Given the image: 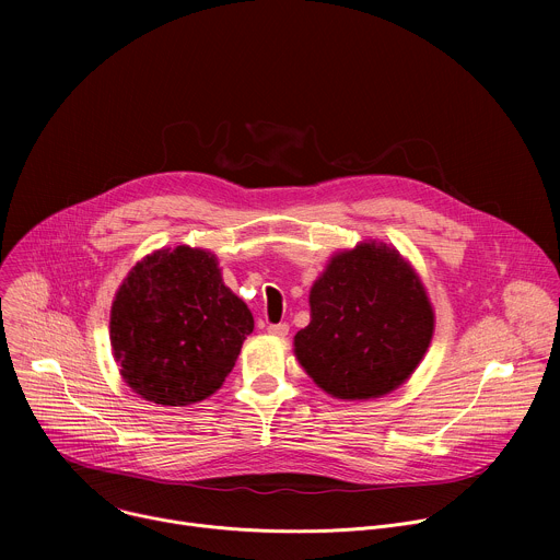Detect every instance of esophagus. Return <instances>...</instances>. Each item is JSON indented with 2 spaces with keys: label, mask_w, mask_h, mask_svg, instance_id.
<instances>
[{
  "label": "esophagus",
  "mask_w": 560,
  "mask_h": 560,
  "mask_svg": "<svg viewBox=\"0 0 560 560\" xmlns=\"http://www.w3.org/2000/svg\"><path fill=\"white\" fill-rule=\"evenodd\" d=\"M290 332V326L288 324H275V326H268V335L270 337H277V339H285Z\"/></svg>",
  "instance_id": "34e87169"
}]
</instances>
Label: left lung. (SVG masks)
<instances>
[{
	"label": "left lung",
	"instance_id": "left-lung-1",
	"mask_svg": "<svg viewBox=\"0 0 560 560\" xmlns=\"http://www.w3.org/2000/svg\"><path fill=\"white\" fill-rule=\"evenodd\" d=\"M434 335V307L412 264L394 246L361 242L335 253L310 288V324L294 335L307 376L341 401L401 387Z\"/></svg>",
	"mask_w": 560,
	"mask_h": 560
}]
</instances>
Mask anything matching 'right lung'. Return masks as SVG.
<instances>
[{"instance_id": "add662e5", "label": "right lung", "mask_w": 560, "mask_h": 560, "mask_svg": "<svg viewBox=\"0 0 560 560\" xmlns=\"http://www.w3.org/2000/svg\"><path fill=\"white\" fill-rule=\"evenodd\" d=\"M253 330V312L223 283L217 255L190 246L145 255L110 307L121 378L156 406L184 408L212 396Z\"/></svg>"}]
</instances>
